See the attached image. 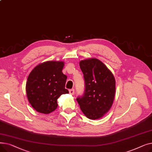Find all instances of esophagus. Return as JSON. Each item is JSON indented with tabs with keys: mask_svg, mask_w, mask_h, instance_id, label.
Here are the masks:
<instances>
[{
	"mask_svg": "<svg viewBox=\"0 0 152 152\" xmlns=\"http://www.w3.org/2000/svg\"><path fill=\"white\" fill-rule=\"evenodd\" d=\"M69 94H70L71 95H73L74 93H75V89H70V90L69 91Z\"/></svg>",
	"mask_w": 152,
	"mask_h": 152,
	"instance_id": "obj_1",
	"label": "esophagus"
}]
</instances>
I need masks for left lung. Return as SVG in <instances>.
I'll return each mask as SVG.
<instances>
[{
	"mask_svg": "<svg viewBox=\"0 0 152 152\" xmlns=\"http://www.w3.org/2000/svg\"><path fill=\"white\" fill-rule=\"evenodd\" d=\"M84 75L85 89L76 100L83 113L91 119L102 118L111 107L115 94V79L112 73L96 58L79 63Z\"/></svg>",
	"mask_w": 152,
	"mask_h": 152,
	"instance_id": "8db88e82",
	"label": "left lung"
}]
</instances>
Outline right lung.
Segmentation results:
<instances>
[{
	"label": "right lung",
	"instance_id": "1",
	"mask_svg": "<svg viewBox=\"0 0 152 152\" xmlns=\"http://www.w3.org/2000/svg\"><path fill=\"white\" fill-rule=\"evenodd\" d=\"M63 61H49L31 71L26 84L28 99L37 112L49 114L58 107L57 99L69 93L65 89L67 76L63 75Z\"/></svg>",
	"mask_w": 152,
	"mask_h": 152
}]
</instances>
